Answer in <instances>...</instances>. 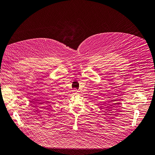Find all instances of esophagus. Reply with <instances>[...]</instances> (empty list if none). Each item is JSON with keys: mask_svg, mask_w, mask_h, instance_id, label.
Returning a JSON list of instances; mask_svg holds the SVG:
<instances>
[{"mask_svg": "<svg viewBox=\"0 0 155 155\" xmlns=\"http://www.w3.org/2000/svg\"><path fill=\"white\" fill-rule=\"evenodd\" d=\"M73 92H75V94H77L78 91V90H76V89H75V90H74V91H73Z\"/></svg>", "mask_w": 155, "mask_h": 155, "instance_id": "34e87169", "label": "esophagus"}]
</instances>
